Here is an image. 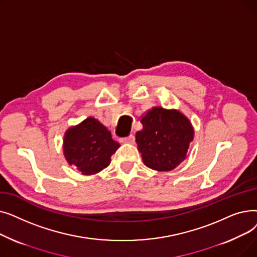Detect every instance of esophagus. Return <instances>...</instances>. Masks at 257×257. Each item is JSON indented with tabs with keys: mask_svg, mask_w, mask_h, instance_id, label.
I'll return each instance as SVG.
<instances>
[{
	"mask_svg": "<svg viewBox=\"0 0 257 257\" xmlns=\"http://www.w3.org/2000/svg\"><path fill=\"white\" fill-rule=\"evenodd\" d=\"M119 142H120V143H125V144H132V143H134V136H132V134H130V136H128V137H126V138L119 139Z\"/></svg>",
	"mask_w": 257,
	"mask_h": 257,
	"instance_id": "esophagus-1",
	"label": "esophagus"
}]
</instances>
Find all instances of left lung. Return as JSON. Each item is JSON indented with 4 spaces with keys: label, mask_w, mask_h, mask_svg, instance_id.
I'll return each instance as SVG.
<instances>
[{
    "label": "left lung",
    "mask_w": 257,
    "mask_h": 257,
    "mask_svg": "<svg viewBox=\"0 0 257 257\" xmlns=\"http://www.w3.org/2000/svg\"><path fill=\"white\" fill-rule=\"evenodd\" d=\"M141 123L136 141L145 166L158 172L178 167L194 140L191 120L178 109L156 106L141 116Z\"/></svg>",
    "instance_id": "left-lung-1"
}]
</instances>
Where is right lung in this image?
<instances>
[{
    "instance_id": "add662e5",
    "label": "right lung",
    "mask_w": 257,
    "mask_h": 257,
    "mask_svg": "<svg viewBox=\"0 0 257 257\" xmlns=\"http://www.w3.org/2000/svg\"><path fill=\"white\" fill-rule=\"evenodd\" d=\"M62 148L67 164L89 176L109 166L119 144L97 118L89 116L65 131Z\"/></svg>"
}]
</instances>
